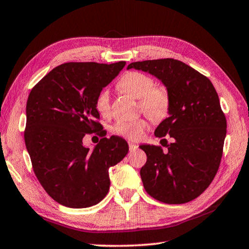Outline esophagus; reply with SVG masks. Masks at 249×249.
<instances>
[{"instance_id": "34e87169", "label": "esophagus", "mask_w": 249, "mask_h": 249, "mask_svg": "<svg viewBox=\"0 0 249 249\" xmlns=\"http://www.w3.org/2000/svg\"><path fill=\"white\" fill-rule=\"evenodd\" d=\"M128 147H129V150L133 151V150H136L138 148V145L134 144L132 142H128Z\"/></svg>"}]
</instances>
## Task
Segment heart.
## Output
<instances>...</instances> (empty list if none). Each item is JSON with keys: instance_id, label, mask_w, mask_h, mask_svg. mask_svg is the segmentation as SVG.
Returning a JSON list of instances; mask_svg holds the SVG:
<instances>
[{"instance_id": "heart-1", "label": "heart", "mask_w": 249, "mask_h": 249, "mask_svg": "<svg viewBox=\"0 0 249 249\" xmlns=\"http://www.w3.org/2000/svg\"><path fill=\"white\" fill-rule=\"evenodd\" d=\"M123 93L138 99L140 108L153 121H160L169 111L170 98L166 88L156 87L155 80L140 71H130L124 74L117 83ZM95 107L101 115L109 113V93L103 90L95 101ZM147 121L142 117L135 120H121L113 125V133L119 136L136 141L147 128Z\"/></svg>"}]
</instances>
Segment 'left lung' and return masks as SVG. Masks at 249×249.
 I'll return each instance as SVG.
<instances>
[{"label":"left lung","instance_id":"obj_1","mask_svg":"<svg viewBox=\"0 0 249 249\" xmlns=\"http://www.w3.org/2000/svg\"><path fill=\"white\" fill-rule=\"evenodd\" d=\"M132 68L161 80L170 98L169 117L155 130L167 150L140 146L147 156L141 169L145 190L168 204L195 200L213 181L223 155L226 117L215 88L199 71L172 58L132 62L127 69Z\"/></svg>","mask_w":249,"mask_h":249}]
</instances>
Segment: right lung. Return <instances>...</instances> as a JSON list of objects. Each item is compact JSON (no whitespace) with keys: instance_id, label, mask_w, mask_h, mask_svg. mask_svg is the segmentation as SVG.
Instances as JSON below:
<instances>
[{"instance_id":"right-lung-1","label":"right lung","mask_w":249,"mask_h":249,"mask_svg":"<svg viewBox=\"0 0 249 249\" xmlns=\"http://www.w3.org/2000/svg\"><path fill=\"white\" fill-rule=\"evenodd\" d=\"M126 65L67 62L33 88L26 104L25 145L33 170L49 196L68 208H89L109 189L108 168L128 153L119 136L105 137L95 101ZM103 137L93 151L82 145L85 134Z\"/></svg>"}]
</instances>
